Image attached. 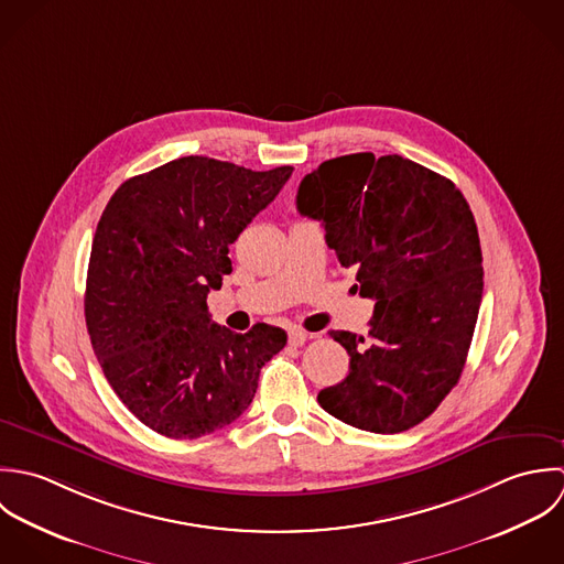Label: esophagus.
I'll return each instance as SVG.
<instances>
[{"instance_id":"esophagus-1","label":"esophagus","mask_w":564,"mask_h":564,"mask_svg":"<svg viewBox=\"0 0 564 564\" xmlns=\"http://www.w3.org/2000/svg\"><path fill=\"white\" fill-rule=\"evenodd\" d=\"M307 332H303V329H290V344L292 346H303L305 341H307Z\"/></svg>"}]
</instances>
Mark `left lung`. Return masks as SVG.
<instances>
[{"label": "left lung", "mask_w": 564, "mask_h": 564, "mask_svg": "<svg viewBox=\"0 0 564 564\" xmlns=\"http://www.w3.org/2000/svg\"><path fill=\"white\" fill-rule=\"evenodd\" d=\"M296 209L375 301L368 336L332 332L346 379L318 403L357 430L399 434L425 421L457 383L473 339L484 268L475 218L449 178L399 154L325 161L301 181Z\"/></svg>", "instance_id": "left-lung-1"}]
</instances>
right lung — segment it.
Listing matches in <instances>:
<instances>
[{
    "mask_svg": "<svg viewBox=\"0 0 564 564\" xmlns=\"http://www.w3.org/2000/svg\"><path fill=\"white\" fill-rule=\"evenodd\" d=\"M292 170L183 156L111 196L91 246L87 332L115 394L152 432L187 441L230 425L285 346L265 323L248 334L216 325L207 296L232 272L228 246Z\"/></svg>",
    "mask_w": 564,
    "mask_h": 564,
    "instance_id": "add662e5",
    "label": "right lung"
}]
</instances>
